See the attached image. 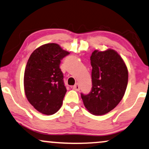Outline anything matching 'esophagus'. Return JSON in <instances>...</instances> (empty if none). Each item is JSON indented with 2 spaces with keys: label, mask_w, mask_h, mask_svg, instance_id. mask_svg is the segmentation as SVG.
<instances>
[{
  "label": "esophagus",
  "mask_w": 149,
  "mask_h": 149,
  "mask_svg": "<svg viewBox=\"0 0 149 149\" xmlns=\"http://www.w3.org/2000/svg\"><path fill=\"white\" fill-rule=\"evenodd\" d=\"M73 89L74 90H75V91H79V89H80V87H79V84L78 83H77L76 84H75V85L73 86Z\"/></svg>",
  "instance_id": "esophagus-1"
}]
</instances>
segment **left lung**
Listing matches in <instances>:
<instances>
[{"instance_id":"1","label":"left lung","mask_w":149,"mask_h":149,"mask_svg":"<svg viewBox=\"0 0 149 149\" xmlns=\"http://www.w3.org/2000/svg\"><path fill=\"white\" fill-rule=\"evenodd\" d=\"M91 92L81 94L86 109L102 115L114 109L122 100L128 84V72L124 60L116 51L95 50L91 56Z\"/></svg>"}]
</instances>
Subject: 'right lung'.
I'll list each match as a JSON object with an SVG mask.
<instances>
[{"instance_id": "right-lung-1", "label": "right lung", "mask_w": 149, "mask_h": 149, "mask_svg": "<svg viewBox=\"0 0 149 149\" xmlns=\"http://www.w3.org/2000/svg\"><path fill=\"white\" fill-rule=\"evenodd\" d=\"M70 53L56 43H47L31 54L24 73V90L28 102L44 115L56 113L66 91L61 60Z\"/></svg>"}]
</instances>
